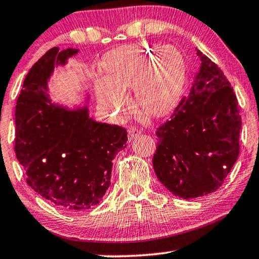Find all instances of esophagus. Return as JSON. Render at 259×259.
Listing matches in <instances>:
<instances>
[{
  "mask_svg": "<svg viewBox=\"0 0 259 259\" xmlns=\"http://www.w3.org/2000/svg\"><path fill=\"white\" fill-rule=\"evenodd\" d=\"M140 134V131L136 128V127H130L128 128V140H133L134 138Z\"/></svg>",
  "mask_w": 259,
  "mask_h": 259,
  "instance_id": "obj_1",
  "label": "esophagus"
}]
</instances>
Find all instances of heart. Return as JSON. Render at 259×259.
<instances>
[{"instance_id": "obj_1", "label": "heart", "mask_w": 259, "mask_h": 259, "mask_svg": "<svg viewBox=\"0 0 259 259\" xmlns=\"http://www.w3.org/2000/svg\"><path fill=\"white\" fill-rule=\"evenodd\" d=\"M106 80L97 82L102 107L120 111L126 102L122 91L133 88L137 104L144 112L161 114L178 100L185 79V61L175 46L140 42L108 53L104 60Z\"/></svg>"}]
</instances>
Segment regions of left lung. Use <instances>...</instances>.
I'll use <instances>...</instances> for the list:
<instances>
[{
    "label": "left lung",
    "instance_id": "1",
    "mask_svg": "<svg viewBox=\"0 0 259 259\" xmlns=\"http://www.w3.org/2000/svg\"><path fill=\"white\" fill-rule=\"evenodd\" d=\"M200 68L155 136L153 168L175 196L192 199L222 186L239 154L242 118L231 84L221 68L197 51Z\"/></svg>",
    "mask_w": 259,
    "mask_h": 259
}]
</instances>
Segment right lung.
Returning <instances> with one entry per match:
<instances>
[{
    "instance_id": "obj_1",
    "label": "right lung",
    "mask_w": 259,
    "mask_h": 259,
    "mask_svg": "<svg viewBox=\"0 0 259 259\" xmlns=\"http://www.w3.org/2000/svg\"><path fill=\"white\" fill-rule=\"evenodd\" d=\"M77 52L49 49L27 74L15 108V153L27 184L68 211L100 203L111 184L113 159L127 141L125 128L97 122L86 105L69 109L49 97L55 67L65 66Z\"/></svg>"
}]
</instances>
